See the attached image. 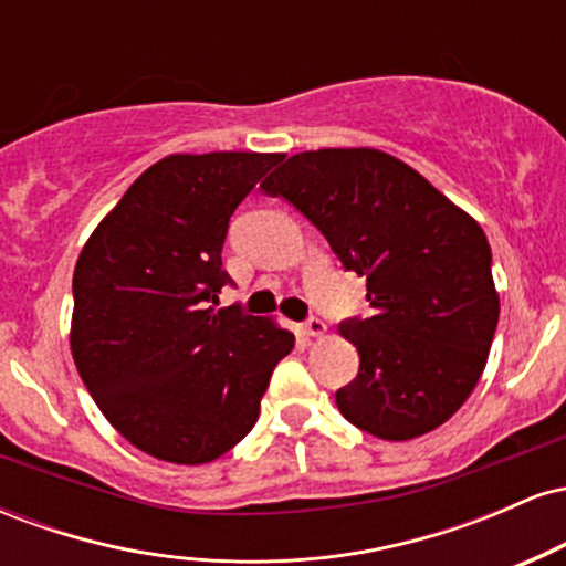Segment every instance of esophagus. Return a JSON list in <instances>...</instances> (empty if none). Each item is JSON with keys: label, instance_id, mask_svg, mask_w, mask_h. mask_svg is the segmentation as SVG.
I'll return each instance as SVG.
<instances>
[{"label": "esophagus", "instance_id": "esophagus-1", "mask_svg": "<svg viewBox=\"0 0 566 566\" xmlns=\"http://www.w3.org/2000/svg\"><path fill=\"white\" fill-rule=\"evenodd\" d=\"M324 333H327V327H324V322L319 319V316H311L308 322H303V335L322 337Z\"/></svg>", "mask_w": 566, "mask_h": 566}]
</instances>
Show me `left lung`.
Listing matches in <instances>:
<instances>
[{
	"label": "left lung",
	"mask_w": 566,
	"mask_h": 566,
	"mask_svg": "<svg viewBox=\"0 0 566 566\" xmlns=\"http://www.w3.org/2000/svg\"><path fill=\"white\" fill-rule=\"evenodd\" d=\"M367 279V319L340 322L359 375L335 394L348 423L407 441L452 418L482 378L500 297L482 226L378 148H319L263 180Z\"/></svg>",
	"instance_id": "8db88e82"
}]
</instances>
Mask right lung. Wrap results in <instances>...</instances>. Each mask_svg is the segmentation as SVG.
<instances>
[{
	"label": "right lung",
	"instance_id": "add662e5",
	"mask_svg": "<svg viewBox=\"0 0 566 566\" xmlns=\"http://www.w3.org/2000/svg\"><path fill=\"white\" fill-rule=\"evenodd\" d=\"M282 154H170L97 223L74 269L71 354L97 409L129 444L210 463L261 412L295 346L276 322L210 308L231 282L220 250L233 210Z\"/></svg>",
	"mask_w": 566,
	"mask_h": 566
}]
</instances>
